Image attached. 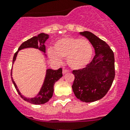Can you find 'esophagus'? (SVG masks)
<instances>
[{"label": "esophagus", "instance_id": "1", "mask_svg": "<svg viewBox=\"0 0 130 130\" xmlns=\"http://www.w3.org/2000/svg\"><path fill=\"white\" fill-rule=\"evenodd\" d=\"M69 72V71L66 69H63V74H65V73H67Z\"/></svg>", "mask_w": 130, "mask_h": 130}]
</instances>
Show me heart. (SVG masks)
Listing matches in <instances>:
<instances>
[{"label":"heart","mask_w":130,"mask_h":130,"mask_svg":"<svg viewBox=\"0 0 130 130\" xmlns=\"http://www.w3.org/2000/svg\"><path fill=\"white\" fill-rule=\"evenodd\" d=\"M49 58L55 63H60L61 57H66L69 67L82 69L89 63L92 56V47L90 42L79 38L68 37L57 40L53 49H48Z\"/></svg>","instance_id":"obj_1"}]
</instances>
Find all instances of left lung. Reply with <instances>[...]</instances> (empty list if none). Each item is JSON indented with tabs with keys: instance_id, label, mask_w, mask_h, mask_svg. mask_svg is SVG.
Here are the masks:
<instances>
[{
	"instance_id": "8db88e82",
	"label": "left lung",
	"mask_w": 130,
	"mask_h": 130,
	"mask_svg": "<svg viewBox=\"0 0 130 130\" xmlns=\"http://www.w3.org/2000/svg\"><path fill=\"white\" fill-rule=\"evenodd\" d=\"M94 47L95 56L86 67L73 70V93L82 102L92 103L105 96L115 78L114 53L109 46L94 34L80 32Z\"/></svg>"
}]
</instances>
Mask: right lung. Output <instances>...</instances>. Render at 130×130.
<instances>
[{
    "label": "right lung",
    "instance_id": "add662e5",
    "mask_svg": "<svg viewBox=\"0 0 130 130\" xmlns=\"http://www.w3.org/2000/svg\"><path fill=\"white\" fill-rule=\"evenodd\" d=\"M48 38L49 36L48 34L41 33L38 34L37 36H34L30 39L27 40V41L24 42L19 46V48H18V51H17L15 53L13 59V63L15 62L19 51L22 50L23 48H37L40 51H41L44 53H46V47H45L44 43ZM11 75H12V71H11ZM62 76H63V74H62V69L61 68H59L57 70H53L52 69H47L44 81L43 84L40 90L37 94V96H36L34 98H31V99L26 98L21 94V92H19V89L17 88V85L15 83L12 77H11V79H12L13 84L15 86L16 90L17 91L19 96L24 101H27L28 103H30L31 104H34V105H42V104L47 103L52 98L53 92H54V85H55V82L58 81Z\"/></svg>",
    "mask_w": 130,
    "mask_h": 130
}]
</instances>
